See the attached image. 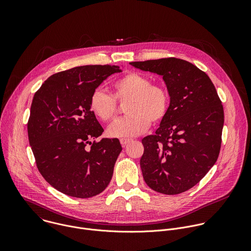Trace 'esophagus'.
Masks as SVG:
<instances>
[{"label":"esophagus","instance_id":"esophagus-1","mask_svg":"<svg viewBox=\"0 0 251 251\" xmlns=\"http://www.w3.org/2000/svg\"><path fill=\"white\" fill-rule=\"evenodd\" d=\"M132 140L131 139H126V138H122V139H120V143H121V145L123 146V147H125L128 143H130Z\"/></svg>","mask_w":251,"mask_h":251}]
</instances>
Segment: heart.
Masks as SVG:
<instances>
[{"instance_id":"obj_1","label":"heart","mask_w":251,"mask_h":251,"mask_svg":"<svg viewBox=\"0 0 251 251\" xmlns=\"http://www.w3.org/2000/svg\"><path fill=\"white\" fill-rule=\"evenodd\" d=\"M113 95L96 89L89 100L91 113L102 122L113 120L119 102H125L127 116L116 120L107 129L110 137L129 138L144 133L153 123L161 122L168 113L170 94L165 86L152 83L147 75L129 73L117 79L113 85Z\"/></svg>"}]
</instances>
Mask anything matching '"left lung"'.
Returning <instances> with one entry per match:
<instances>
[{"mask_svg": "<svg viewBox=\"0 0 251 251\" xmlns=\"http://www.w3.org/2000/svg\"><path fill=\"white\" fill-rule=\"evenodd\" d=\"M163 76L170 106L155 135L143 138V177L154 191L177 195L196 186L219 158L224 107L205 73L176 57L130 62Z\"/></svg>", "mask_w": 251, "mask_h": 251, "instance_id": "1", "label": "left lung"}]
</instances>
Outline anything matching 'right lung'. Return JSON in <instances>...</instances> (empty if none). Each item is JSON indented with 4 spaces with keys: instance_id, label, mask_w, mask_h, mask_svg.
<instances>
[{
    "instance_id": "add662e5",
    "label": "right lung",
    "mask_w": 251,
    "mask_h": 251,
    "mask_svg": "<svg viewBox=\"0 0 251 251\" xmlns=\"http://www.w3.org/2000/svg\"><path fill=\"white\" fill-rule=\"evenodd\" d=\"M121 71L110 64L74 67L51 75L34 93L27 121L29 145L41 175L62 194L91 198L111 181L122 147L117 138L91 143L104 130L89 100L103 80Z\"/></svg>"
}]
</instances>
